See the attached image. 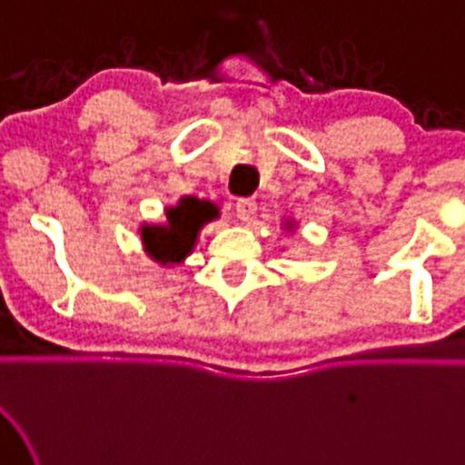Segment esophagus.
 <instances>
[{
	"label": "esophagus",
	"instance_id": "34e87169",
	"mask_svg": "<svg viewBox=\"0 0 465 465\" xmlns=\"http://www.w3.org/2000/svg\"><path fill=\"white\" fill-rule=\"evenodd\" d=\"M256 213V200L254 198H238L236 200V218L242 223H250Z\"/></svg>",
	"mask_w": 465,
	"mask_h": 465
}]
</instances>
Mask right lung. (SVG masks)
Here are the masks:
<instances>
[{
    "label": "right lung",
    "mask_w": 465,
    "mask_h": 465,
    "mask_svg": "<svg viewBox=\"0 0 465 465\" xmlns=\"http://www.w3.org/2000/svg\"><path fill=\"white\" fill-rule=\"evenodd\" d=\"M218 215V206L198 198H182L180 204L166 211L168 224L143 227L142 241L150 259L157 262H180L193 250L200 227Z\"/></svg>",
    "instance_id": "obj_1"
}]
</instances>
